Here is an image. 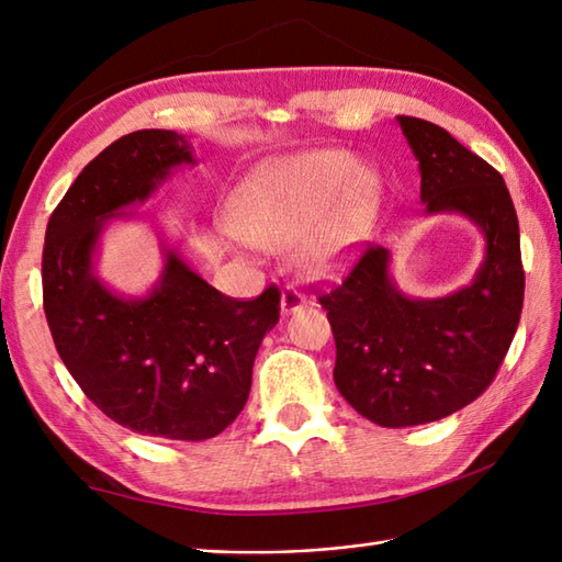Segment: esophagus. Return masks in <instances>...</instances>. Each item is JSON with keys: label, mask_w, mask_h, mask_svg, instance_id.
I'll return each mask as SVG.
<instances>
[{"label": "esophagus", "mask_w": 562, "mask_h": 562, "mask_svg": "<svg viewBox=\"0 0 562 562\" xmlns=\"http://www.w3.org/2000/svg\"><path fill=\"white\" fill-rule=\"evenodd\" d=\"M306 304V296L302 292H296L294 286H284L282 296H280V311L282 316H292V313L302 311Z\"/></svg>", "instance_id": "1"}]
</instances>
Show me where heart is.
Returning <instances> with one entry per match:
<instances>
[{"label":"heart","mask_w":562,"mask_h":562,"mask_svg":"<svg viewBox=\"0 0 562 562\" xmlns=\"http://www.w3.org/2000/svg\"><path fill=\"white\" fill-rule=\"evenodd\" d=\"M383 184L345 150L280 155L256 165L232 195V222L246 241L290 249L313 276H335L371 239Z\"/></svg>","instance_id":"b5f03b06"}]
</instances>
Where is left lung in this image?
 <instances>
[{"label":"left lung","instance_id":"1","mask_svg":"<svg viewBox=\"0 0 562 562\" xmlns=\"http://www.w3.org/2000/svg\"><path fill=\"white\" fill-rule=\"evenodd\" d=\"M422 172L426 215L458 213L484 234L472 284L438 299L407 296L390 251L369 244L347 280L318 296L333 325L335 385L385 428L438 422L493 383L525 302L519 222L503 177L446 128L397 116Z\"/></svg>","mask_w":562,"mask_h":562}]
</instances>
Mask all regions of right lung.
Masks as SVG:
<instances>
[{"mask_svg":"<svg viewBox=\"0 0 562 562\" xmlns=\"http://www.w3.org/2000/svg\"><path fill=\"white\" fill-rule=\"evenodd\" d=\"M179 165L189 140L165 128L126 134L90 160L52 213L43 304L64 367L95 407L140 436L207 440L249 400L258 347L280 321L278 286L225 296L162 239L165 266L146 296L112 292L95 272L100 234L134 217Z\"/></svg>","mask_w":562,"mask_h":562,"instance_id":"obj_1","label":"right lung"}]
</instances>
